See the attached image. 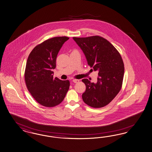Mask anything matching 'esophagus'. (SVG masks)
<instances>
[{"mask_svg": "<svg viewBox=\"0 0 152 152\" xmlns=\"http://www.w3.org/2000/svg\"><path fill=\"white\" fill-rule=\"evenodd\" d=\"M72 81H73V83H77L80 81H79V80H77V79H74L73 80H72Z\"/></svg>", "mask_w": 152, "mask_h": 152, "instance_id": "esophagus-1", "label": "esophagus"}]
</instances>
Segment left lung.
I'll list each match as a JSON object with an SVG mask.
<instances>
[{
	"label": "left lung",
	"instance_id": "8db88e82",
	"mask_svg": "<svg viewBox=\"0 0 152 152\" xmlns=\"http://www.w3.org/2000/svg\"><path fill=\"white\" fill-rule=\"evenodd\" d=\"M73 39L83 50L88 65L99 72L96 83L87 78L82 80L86 85L83 101L94 108L104 107L115 98L122 87L124 64L121 56L103 37L94 36Z\"/></svg>",
	"mask_w": 152,
	"mask_h": 152
}]
</instances>
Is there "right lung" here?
<instances>
[{"mask_svg": "<svg viewBox=\"0 0 152 152\" xmlns=\"http://www.w3.org/2000/svg\"><path fill=\"white\" fill-rule=\"evenodd\" d=\"M69 38L55 37L36 46L28 57L24 80L28 90L38 103L48 107L59 105L69 88V80L53 78L56 58Z\"/></svg>", "mask_w": 152, "mask_h": 152, "instance_id": "obj_1", "label": "right lung"}]
</instances>
